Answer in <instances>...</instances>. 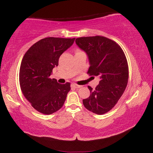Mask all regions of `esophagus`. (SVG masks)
Wrapping results in <instances>:
<instances>
[{"label": "esophagus", "instance_id": "34e87169", "mask_svg": "<svg viewBox=\"0 0 153 153\" xmlns=\"http://www.w3.org/2000/svg\"><path fill=\"white\" fill-rule=\"evenodd\" d=\"M71 87L75 88H79L82 87V86H79V85H77L76 84H72Z\"/></svg>", "mask_w": 153, "mask_h": 153}]
</instances>
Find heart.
Listing matches in <instances>:
<instances>
[{
	"label": "heart",
	"instance_id": "b5f03b06",
	"mask_svg": "<svg viewBox=\"0 0 153 153\" xmlns=\"http://www.w3.org/2000/svg\"><path fill=\"white\" fill-rule=\"evenodd\" d=\"M77 52H79V51H77Z\"/></svg>",
	"mask_w": 153,
	"mask_h": 153
}]
</instances>
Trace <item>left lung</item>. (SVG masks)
<instances>
[{
	"instance_id": "1",
	"label": "left lung",
	"mask_w": 153,
	"mask_h": 153,
	"mask_svg": "<svg viewBox=\"0 0 153 153\" xmlns=\"http://www.w3.org/2000/svg\"><path fill=\"white\" fill-rule=\"evenodd\" d=\"M76 43L88 57V74L100 78L95 89L88 86L91 94L83 100V104L91 112L102 115L117 104L128 84L129 71L126 55L120 45L103 36L78 38Z\"/></svg>"
}]
</instances>
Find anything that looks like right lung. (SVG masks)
<instances>
[{
  "label": "right lung",
  "mask_w": 153,
  "mask_h": 153,
  "mask_svg": "<svg viewBox=\"0 0 153 153\" xmlns=\"http://www.w3.org/2000/svg\"><path fill=\"white\" fill-rule=\"evenodd\" d=\"M76 38L48 37L33 45L23 57L19 69V84L25 98L36 111L51 115L63 107L70 83L59 84L51 79L59 59L73 45Z\"/></svg>",
  "instance_id": "1"
}]
</instances>
